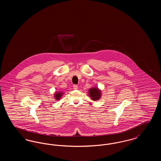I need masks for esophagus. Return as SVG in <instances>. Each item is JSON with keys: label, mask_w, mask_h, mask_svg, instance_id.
I'll list each match as a JSON object with an SVG mask.
<instances>
[{"label": "esophagus", "mask_w": 161, "mask_h": 161, "mask_svg": "<svg viewBox=\"0 0 161 161\" xmlns=\"http://www.w3.org/2000/svg\"><path fill=\"white\" fill-rule=\"evenodd\" d=\"M73 87H74V89L75 90H77V89H78V86L76 85V84H74V85L73 86Z\"/></svg>", "instance_id": "1"}]
</instances>
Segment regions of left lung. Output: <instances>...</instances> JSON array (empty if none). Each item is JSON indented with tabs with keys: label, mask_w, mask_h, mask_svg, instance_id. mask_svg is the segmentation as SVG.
<instances>
[{
	"label": "left lung",
	"mask_w": 161,
	"mask_h": 161,
	"mask_svg": "<svg viewBox=\"0 0 161 161\" xmlns=\"http://www.w3.org/2000/svg\"><path fill=\"white\" fill-rule=\"evenodd\" d=\"M89 96L93 100H99L101 97V91L97 88H92L89 90Z\"/></svg>",
	"instance_id": "8db88e82"
}]
</instances>
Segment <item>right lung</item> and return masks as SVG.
Segmentation results:
<instances>
[{
    "label": "right lung",
    "instance_id": "add662e5",
    "mask_svg": "<svg viewBox=\"0 0 161 161\" xmlns=\"http://www.w3.org/2000/svg\"><path fill=\"white\" fill-rule=\"evenodd\" d=\"M61 94H62V93H55V99H57V100L60 99V97L61 96Z\"/></svg>",
    "mask_w": 161,
    "mask_h": 161
}]
</instances>
